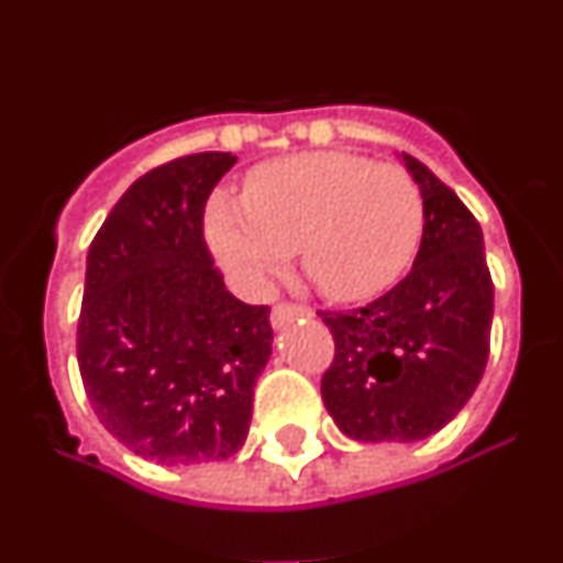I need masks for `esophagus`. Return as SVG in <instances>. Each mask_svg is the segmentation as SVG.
I'll return each instance as SVG.
<instances>
[{"mask_svg": "<svg viewBox=\"0 0 563 563\" xmlns=\"http://www.w3.org/2000/svg\"><path fill=\"white\" fill-rule=\"evenodd\" d=\"M292 318H312V310L301 305H276L271 312V324L278 330V327L290 324Z\"/></svg>", "mask_w": 563, "mask_h": 563, "instance_id": "esophagus-1", "label": "esophagus"}]
</instances>
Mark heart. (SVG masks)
<instances>
[{
	"mask_svg": "<svg viewBox=\"0 0 563 563\" xmlns=\"http://www.w3.org/2000/svg\"><path fill=\"white\" fill-rule=\"evenodd\" d=\"M422 217V194L406 168L350 152H301L253 168L245 197L213 194L202 233L245 292H265L298 247L327 298L361 301L409 267Z\"/></svg>",
	"mask_w": 563,
	"mask_h": 563,
	"instance_id": "obj_1",
	"label": "heart"
}]
</instances>
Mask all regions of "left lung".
<instances>
[{
	"label": "left lung",
	"instance_id": "8db88e82",
	"mask_svg": "<svg viewBox=\"0 0 563 563\" xmlns=\"http://www.w3.org/2000/svg\"><path fill=\"white\" fill-rule=\"evenodd\" d=\"M402 163L426 213L415 267L372 305L318 312L335 338L321 397L361 442H417L449 426L479 386L490 346L494 282L479 222L429 166L411 154Z\"/></svg>",
	"mask_w": 563,
	"mask_h": 563
}]
</instances>
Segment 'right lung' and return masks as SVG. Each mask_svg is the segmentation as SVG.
Listing matches in <instances>:
<instances>
[{
  "instance_id": "right-lung-1",
  "label": "right lung",
  "mask_w": 563,
  "mask_h": 563,
  "mask_svg": "<svg viewBox=\"0 0 563 563\" xmlns=\"http://www.w3.org/2000/svg\"><path fill=\"white\" fill-rule=\"evenodd\" d=\"M236 163L200 152L152 168L87 253L78 369L103 429L161 465L228 460L271 361V307L225 290L202 239L208 194Z\"/></svg>"
}]
</instances>
